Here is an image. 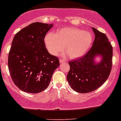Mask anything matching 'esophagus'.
<instances>
[{"label":"esophagus","instance_id":"obj_1","mask_svg":"<svg viewBox=\"0 0 121 121\" xmlns=\"http://www.w3.org/2000/svg\"><path fill=\"white\" fill-rule=\"evenodd\" d=\"M64 62H65V60H63V59H60V63H64Z\"/></svg>","mask_w":121,"mask_h":121}]
</instances>
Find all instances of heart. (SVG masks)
<instances>
[{
  "mask_svg": "<svg viewBox=\"0 0 121 121\" xmlns=\"http://www.w3.org/2000/svg\"><path fill=\"white\" fill-rule=\"evenodd\" d=\"M45 43L52 54L57 56L62 50L64 56L77 58L84 56L88 50L92 41L89 32L75 27H64L56 34L48 33L45 37Z\"/></svg>",
  "mask_w": 121,
  "mask_h": 121,
  "instance_id": "heart-1",
  "label": "heart"
}]
</instances>
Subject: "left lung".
<instances>
[{
    "mask_svg": "<svg viewBox=\"0 0 121 121\" xmlns=\"http://www.w3.org/2000/svg\"><path fill=\"white\" fill-rule=\"evenodd\" d=\"M95 39L92 47L82 58L68 62L70 69L67 79L71 88L80 93L98 89L108 79L112 68V46L103 33L92 27ZM100 56L99 62L95 58Z\"/></svg>",
    "mask_w": 121,
    "mask_h": 121,
    "instance_id": "left-lung-1",
    "label": "left lung"
}]
</instances>
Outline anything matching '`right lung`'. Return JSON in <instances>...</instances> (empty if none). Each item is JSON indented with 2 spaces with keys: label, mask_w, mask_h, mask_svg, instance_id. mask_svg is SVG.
<instances>
[{
  "label": "right lung",
  "mask_w": 121,
  "mask_h": 121,
  "mask_svg": "<svg viewBox=\"0 0 121 121\" xmlns=\"http://www.w3.org/2000/svg\"><path fill=\"white\" fill-rule=\"evenodd\" d=\"M53 24L35 22L17 33L8 57L11 78L20 90L39 93L49 85L59 60L46 48L45 36Z\"/></svg>",
  "instance_id": "obj_1"
}]
</instances>
